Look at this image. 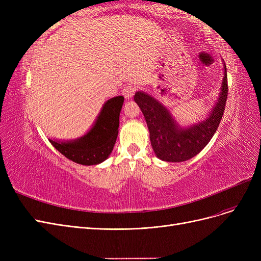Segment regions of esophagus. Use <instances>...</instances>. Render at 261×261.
I'll list each match as a JSON object with an SVG mask.
<instances>
[{
	"label": "esophagus",
	"instance_id": "obj_1",
	"mask_svg": "<svg viewBox=\"0 0 261 261\" xmlns=\"http://www.w3.org/2000/svg\"><path fill=\"white\" fill-rule=\"evenodd\" d=\"M122 92H123V96L126 99H130L134 96V93L136 92V87L135 86H132V85L126 86Z\"/></svg>",
	"mask_w": 261,
	"mask_h": 261
}]
</instances>
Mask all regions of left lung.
Segmentation results:
<instances>
[{
	"label": "left lung",
	"instance_id": "obj_1",
	"mask_svg": "<svg viewBox=\"0 0 261 261\" xmlns=\"http://www.w3.org/2000/svg\"><path fill=\"white\" fill-rule=\"evenodd\" d=\"M227 89L226 67H224L222 91L218 103L206 121L187 129L177 127L168 110L160 102L145 92H136L134 99L146 118L150 141L156 156L163 161L181 162L198 154L218 129L225 109Z\"/></svg>",
	"mask_w": 261,
	"mask_h": 261
}]
</instances>
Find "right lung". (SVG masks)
<instances>
[{"label":"right lung","instance_id":"1","mask_svg":"<svg viewBox=\"0 0 261 261\" xmlns=\"http://www.w3.org/2000/svg\"><path fill=\"white\" fill-rule=\"evenodd\" d=\"M123 102V96L108 100L93 127L84 137L68 143H59L50 139V143L63 155L76 163L83 165L101 163L112 152L115 145Z\"/></svg>","mask_w":261,"mask_h":261}]
</instances>
